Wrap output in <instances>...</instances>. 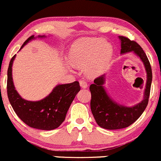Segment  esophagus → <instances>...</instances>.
<instances>
[{
	"label": "esophagus",
	"mask_w": 161,
	"mask_h": 161,
	"mask_svg": "<svg viewBox=\"0 0 161 161\" xmlns=\"http://www.w3.org/2000/svg\"><path fill=\"white\" fill-rule=\"evenodd\" d=\"M79 83H80V87H83V88H86V87H87V86H88V84H87V83L86 82V81L84 80H82V79L79 80Z\"/></svg>",
	"instance_id": "34e87169"
}]
</instances>
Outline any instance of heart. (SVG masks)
<instances>
[{"label": "heart", "mask_w": 161, "mask_h": 161, "mask_svg": "<svg viewBox=\"0 0 161 161\" xmlns=\"http://www.w3.org/2000/svg\"><path fill=\"white\" fill-rule=\"evenodd\" d=\"M112 53V46L103 38H85L73 44L69 59L73 65L84 67L87 76L97 77L107 68Z\"/></svg>", "instance_id": "obj_1"}]
</instances>
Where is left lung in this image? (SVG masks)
Returning a JSON list of instances; mask_svg holds the SVG:
<instances>
[{
	"label": "left lung",
	"mask_w": 161,
	"mask_h": 161,
	"mask_svg": "<svg viewBox=\"0 0 161 161\" xmlns=\"http://www.w3.org/2000/svg\"><path fill=\"white\" fill-rule=\"evenodd\" d=\"M119 39L121 40V53L132 51L143 62L147 74V84L143 100L133 107H125L118 105L108 96L102 86L105 83V75L94 79V84L90 86L92 93L91 109L97 125L106 130H120L126 128L135 122L148 105L151 87V66L142 47L136 42L130 40L125 36H119Z\"/></svg>",
	"instance_id": "obj_1"
}]
</instances>
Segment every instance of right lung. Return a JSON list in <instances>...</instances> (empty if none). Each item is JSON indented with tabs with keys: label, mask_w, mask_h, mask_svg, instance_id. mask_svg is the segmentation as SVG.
<instances>
[{
	"label": "right lung",
	"mask_w": 161,
	"mask_h": 161,
	"mask_svg": "<svg viewBox=\"0 0 161 161\" xmlns=\"http://www.w3.org/2000/svg\"><path fill=\"white\" fill-rule=\"evenodd\" d=\"M39 37H44L39 36ZM35 39L31 36L21 46ZM15 55L11 58L8 69L7 92L9 102L19 119L31 128L52 130L58 128L66 118L69 106L76 94L80 90L78 81L59 84L46 97L39 102L23 99L14 88L12 80V64Z\"/></svg>",
	"instance_id": "add662e5"
}]
</instances>
